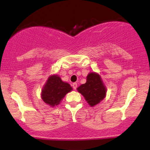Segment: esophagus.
<instances>
[{
  "instance_id": "esophagus-1",
  "label": "esophagus",
  "mask_w": 150,
  "mask_h": 150,
  "mask_svg": "<svg viewBox=\"0 0 150 150\" xmlns=\"http://www.w3.org/2000/svg\"><path fill=\"white\" fill-rule=\"evenodd\" d=\"M72 86H73V87L74 89H77V85L76 82H74V83H73V85H72Z\"/></svg>"
}]
</instances>
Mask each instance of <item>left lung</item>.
<instances>
[{"instance_id":"left-lung-1","label":"left lung","mask_w":150,"mask_h":150,"mask_svg":"<svg viewBox=\"0 0 150 150\" xmlns=\"http://www.w3.org/2000/svg\"><path fill=\"white\" fill-rule=\"evenodd\" d=\"M77 89L91 106L99 104L104 99L106 94V87L100 75L96 73H89L86 83L81 85Z\"/></svg>"}]
</instances>
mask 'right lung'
<instances>
[{
    "label": "right lung",
    "mask_w": 150,
    "mask_h": 150,
    "mask_svg": "<svg viewBox=\"0 0 150 150\" xmlns=\"http://www.w3.org/2000/svg\"><path fill=\"white\" fill-rule=\"evenodd\" d=\"M72 89L69 84L63 82L59 76L51 75L43 87L42 99L46 104L53 107L58 106L67 93Z\"/></svg>",
    "instance_id": "obj_1"
}]
</instances>
